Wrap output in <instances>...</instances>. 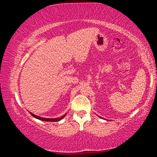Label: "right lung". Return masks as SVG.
Wrapping results in <instances>:
<instances>
[{
	"instance_id": "obj_1",
	"label": "right lung",
	"mask_w": 157,
	"mask_h": 157,
	"mask_svg": "<svg viewBox=\"0 0 157 157\" xmlns=\"http://www.w3.org/2000/svg\"><path fill=\"white\" fill-rule=\"evenodd\" d=\"M30 113L31 115L33 116V117H34V118H35L39 119V120H40V121H47V122H58V121H59L62 120V118H64V116H66V114H64V115L62 116V117H60V118H42V117L34 115V114L32 113L31 112H30Z\"/></svg>"
}]
</instances>
